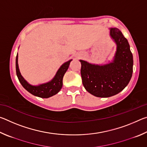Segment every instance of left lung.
Returning a JSON list of instances; mask_svg holds the SVG:
<instances>
[{
	"mask_svg": "<svg viewBox=\"0 0 147 147\" xmlns=\"http://www.w3.org/2000/svg\"><path fill=\"white\" fill-rule=\"evenodd\" d=\"M109 35L117 45L112 61L100 65L80 60L84 88L97 97H109L120 93L132 76L133 56L128 40L117 28H111Z\"/></svg>",
	"mask_w": 147,
	"mask_h": 147,
	"instance_id": "1",
	"label": "left lung"
}]
</instances>
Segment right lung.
I'll list each match as a JSON object with an SVG mask.
<instances>
[{
  "label": "right lung",
  "instance_id": "obj_1",
  "mask_svg": "<svg viewBox=\"0 0 147 147\" xmlns=\"http://www.w3.org/2000/svg\"><path fill=\"white\" fill-rule=\"evenodd\" d=\"M71 61L72 59H70L69 61L62 65L57 71L56 75L49 82L39 84L38 86H32L27 82V81L24 80L20 73L18 65V54H17L16 61L17 78H18L20 83L21 84L23 88L33 95L41 98H49L52 96L55 95L60 91L62 86H63V76L66 71H67L69 64H70Z\"/></svg>",
  "mask_w": 147,
  "mask_h": 147
}]
</instances>
